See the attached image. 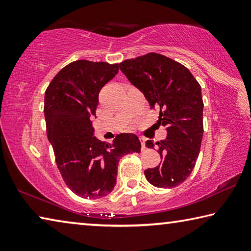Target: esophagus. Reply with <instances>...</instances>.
I'll return each instance as SVG.
<instances>
[{
    "label": "esophagus",
    "instance_id": "obj_1",
    "mask_svg": "<svg viewBox=\"0 0 251 251\" xmlns=\"http://www.w3.org/2000/svg\"><path fill=\"white\" fill-rule=\"evenodd\" d=\"M139 141H141V143H142V148H143V150H145V148H146V139L144 137H139Z\"/></svg>",
    "mask_w": 251,
    "mask_h": 251
}]
</instances>
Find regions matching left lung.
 I'll list each match as a JSON object with an SVG mask.
<instances>
[{"mask_svg": "<svg viewBox=\"0 0 251 251\" xmlns=\"http://www.w3.org/2000/svg\"><path fill=\"white\" fill-rule=\"evenodd\" d=\"M120 69L146 97L151 108L159 109L158 123L167 137L157 142L161 161L145 171L146 179L159 188L184 182L198 158L203 134L201 87L189 70L161 54L150 53L126 59ZM154 148V143L146 142Z\"/></svg>", "mask_w": 251, "mask_h": 251, "instance_id": "obj_1", "label": "left lung"}]
</instances>
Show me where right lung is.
I'll use <instances>...</instances> for the list:
<instances>
[{"mask_svg":"<svg viewBox=\"0 0 251 251\" xmlns=\"http://www.w3.org/2000/svg\"><path fill=\"white\" fill-rule=\"evenodd\" d=\"M118 73V64L79 59L56 74L45 91L44 115L48 138L67 187L88 199L112 193L121 157L141 151L135 134L117 135L112 144L94 136L99 94Z\"/></svg>","mask_w":251,"mask_h":251,"instance_id":"obj_1","label":"right lung"}]
</instances>
